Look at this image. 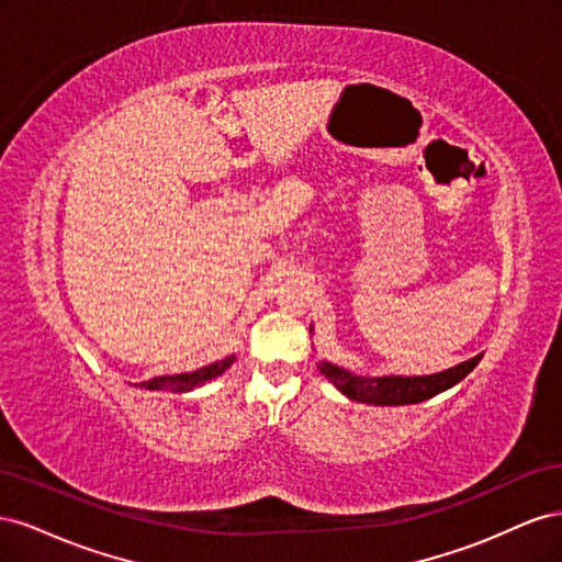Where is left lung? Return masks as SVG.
<instances>
[{
  "instance_id": "8db88e82",
  "label": "left lung",
  "mask_w": 562,
  "mask_h": 562,
  "mask_svg": "<svg viewBox=\"0 0 562 562\" xmlns=\"http://www.w3.org/2000/svg\"><path fill=\"white\" fill-rule=\"evenodd\" d=\"M483 353L473 356V359L459 363L454 368H448L436 375H419V378H401V375H386V378H363L353 375V372L333 366L321 363L318 370L326 375L342 394L351 401L368 403V405H411L427 401L440 391L454 386L462 382L469 372L479 366Z\"/></svg>"
}]
</instances>
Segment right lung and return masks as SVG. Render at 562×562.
Segmentation results:
<instances>
[{
  "instance_id": "1",
  "label": "right lung",
  "mask_w": 562,
  "mask_h": 562,
  "mask_svg": "<svg viewBox=\"0 0 562 562\" xmlns=\"http://www.w3.org/2000/svg\"><path fill=\"white\" fill-rule=\"evenodd\" d=\"M236 361V356H227L225 361H215L211 366H203L194 372H184V375H164V378H151L147 382H140L135 386H143V389H149V391H159V389H171V391H178V394H182V391H192L201 384H206L211 380H215L217 375H223V372Z\"/></svg>"
}]
</instances>
